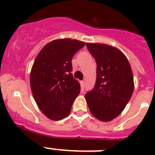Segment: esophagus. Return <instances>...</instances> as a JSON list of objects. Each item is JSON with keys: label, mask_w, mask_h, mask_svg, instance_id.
Returning <instances> with one entry per match:
<instances>
[{"label": "esophagus", "mask_w": 155, "mask_h": 155, "mask_svg": "<svg viewBox=\"0 0 155 155\" xmlns=\"http://www.w3.org/2000/svg\"><path fill=\"white\" fill-rule=\"evenodd\" d=\"M80 83H81V86H82V87H85V81H81Z\"/></svg>", "instance_id": "1"}]
</instances>
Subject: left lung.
Returning <instances> with one entry per match:
<instances>
[{"label": "left lung", "instance_id": "obj_1", "mask_svg": "<svg viewBox=\"0 0 155 155\" xmlns=\"http://www.w3.org/2000/svg\"><path fill=\"white\" fill-rule=\"evenodd\" d=\"M97 62L94 89L85 97L92 115L101 121H110L122 112L134 89L133 72L124 53L107 44L87 43Z\"/></svg>", "mask_w": 155, "mask_h": 155}]
</instances>
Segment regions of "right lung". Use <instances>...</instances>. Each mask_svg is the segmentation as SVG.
Returning a JSON list of instances; mask_svg holds the SVG:
<instances>
[{"mask_svg": "<svg viewBox=\"0 0 155 155\" xmlns=\"http://www.w3.org/2000/svg\"><path fill=\"white\" fill-rule=\"evenodd\" d=\"M85 43L70 38L52 40L36 57L30 74V85L37 107L54 121L66 118L80 92L73 77L71 60Z\"/></svg>", "mask_w": 155, "mask_h": 155, "instance_id": "obj_1", "label": "right lung"}]
</instances>
